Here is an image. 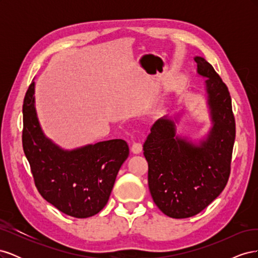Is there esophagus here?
Wrapping results in <instances>:
<instances>
[{"mask_svg": "<svg viewBox=\"0 0 258 258\" xmlns=\"http://www.w3.org/2000/svg\"><path fill=\"white\" fill-rule=\"evenodd\" d=\"M131 152L134 154H140L142 152V144L139 142H134L131 145Z\"/></svg>", "mask_w": 258, "mask_h": 258, "instance_id": "34e87169", "label": "esophagus"}]
</instances>
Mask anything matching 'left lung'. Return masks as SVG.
I'll use <instances>...</instances> for the list:
<instances>
[{
	"label": "left lung",
	"mask_w": 258,
	"mask_h": 258,
	"mask_svg": "<svg viewBox=\"0 0 258 258\" xmlns=\"http://www.w3.org/2000/svg\"><path fill=\"white\" fill-rule=\"evenodd\" d=\"M206 77L213 126L199 145L175 135V123L160 118L151 128L143 151L148 162V187L155 205L172 218L200 213L225 188L230 174L236 121L227 86L214 68L196 57Z\"/></svg>",
	"instance_id": "1"
}]
</instances>
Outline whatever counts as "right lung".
Listing matches in <instances>:
<instances>
[{"label": "right lung", "mask_w": 258, "mask_h": 258, "mask_svg": "<svg viewBox=\"0 0 258 258\" xmlns=\"http://www.w3.org/2000/svg\"><path fill=\"white\" fill-rule=\"evenodd\" d=\"M22 147L41 196L62 213L86 218L110 198L117 173L129 155L120 139L64 151L45 137L34 106V82L22 105Z\"/></svg>", "instance_id": "right-lung-1"}]
</instances>
